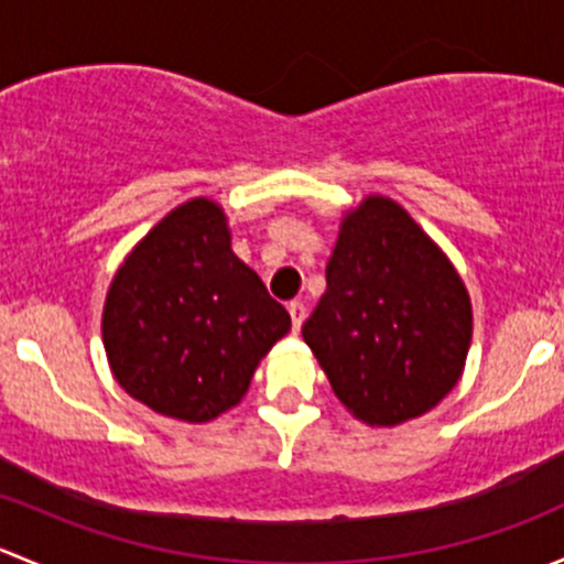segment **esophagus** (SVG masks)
I'll return each mask as SVG.
<instances>
[{
	"instance_id": "obj_1",
	"label": "esophagus",
	"mask_w": 564,
	"mask_h": 564,
	"mask_svg": "<svg viewBox=\"0 0 564 564\" xmlns=\"http://www.w3.org/2000/svg\"><path fill=\"white\" fill-rule=\"evenodd\" d=\"M289 316H292V329L294 333H300V327H303L305 322V305L300 303V300L289 303Z\"/></svg>"
}]
</instances>
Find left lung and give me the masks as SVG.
<instances>
[{"mask_svg": "<svg viewBox=\"0 0 564 564\" xmlns=\"http://www.w3.org/2000/svg\"><path fill=\"white\" fill-rule=\"evenodd\" d=\"M303 338L349 412L398 425L456 388L471 338L469 294L406 209L371 196L340 226L327 292Z\"/></svg>", "mask_w": 564, "mask_h": 564, "instance_id": "left-lung-1", "label": "left lung"}]
</instances>
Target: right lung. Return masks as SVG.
I'll list each match as a JSON object with an SVG mask.
<instances>
[{
  "label": "right lung",
  "instance_id": "1",
  "mask_svg": "<svg viewBox=\"0 0 564 564\" xmlns=\"http://www.w3.org/2000/svg\"><path fill=\"white\" fill-rule=\"evenodd\" d=\"M224 209L176 207L113 275L104 344L117 382L166 417L207 423L240 403L292 318L231 250Z\"/></svg>",
  "mask_w": 564,
  "mask_h": 564
}]
</instances>
